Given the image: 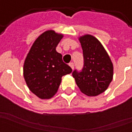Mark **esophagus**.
Wrapping results in <instances>:
<instances>
[{
	"label": "esophagus",
	"mask_w": 132,
	"mask_h": 132,
	"mask_svg": "<svg viewBox=\"0 0 132 132\" xmlns=\"http://www.w3.org/2000/svg\"><path fill=\"white\" fill-rule=\"evenodd\" d=\"M69 66H70V67H71L72 69H73V68H74V65H73V62L69 63Z\"/></svg>",
	"instance_id": "34e87169"
}]
</instances>
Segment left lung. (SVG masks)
Here are the masks:
<instances>
[{
    "instance_id": "1",
    "label": "left lung",
    "mask_w": 132,
    "mask_h": 132,
    "mask_svg": "<svg viewBox=\"0 0 132 132\" xmlns=\"http://www.w3.org/2000/svg\"><path fill=\"white\" fill-rule=\"evenodd\" d=\"M83 49L84 66L82 71L73 72L80 90L90 97L105 92L113 78V63L97 38L91 35L78 37Z\"/></svg>"
}]
</instances>
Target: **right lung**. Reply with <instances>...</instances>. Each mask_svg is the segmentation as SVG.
<instances>
[{
  "label": "right lung",
  "mask_w": 132,
  "mask_h": 132,
  "mask_svg": "<svg viewBox=\"0 0 132 132\" xmlns=\"http://www.w3.org/2000/svg\"><path fill=\"white\" fill-rule=\"evenodd\" d=\"M63 34L52 30L41 34L34 42L25 58L23 76L30 91L40 99L54 97L63 76L72 72L56 50Z\"/></svg>",
  "instance_id": "right-lung-1"
}]
</instances>
